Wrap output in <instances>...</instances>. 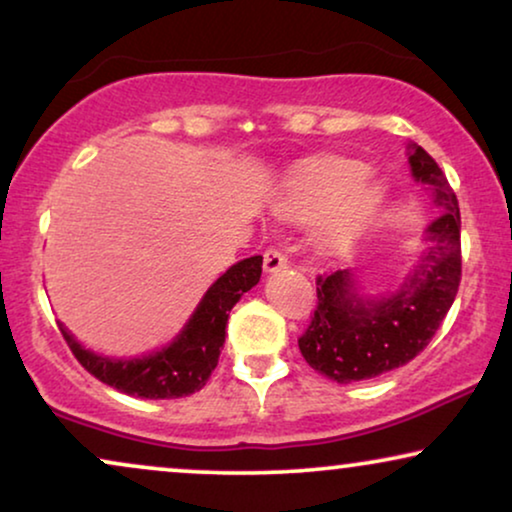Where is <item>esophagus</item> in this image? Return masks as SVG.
I'll list each match as a JSON object with an SVG mask.
<instances>
[{
    "mask_svg": "<svg viewBox=\"0 0 512 512\" xmlns=\"http://www.w3.org/2000/svg\"><path fill=\"white\" fill-rule=\"evenodd\" d=\"M263 268H265V272H277V270L286 268V256L279 249L270 247L263 254Z\"/></svg>",
    "mask_w": 512,
    "mask_h": 512,
    "instance_id": "1",
    "label": "esophagus"
}]
</instances>
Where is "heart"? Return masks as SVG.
Returning <instances> with one entry per match:
<instances>
[{
  "label": "heart",
  "instance_id": "obj_1",
  "mask_svg": "<svg viewBox=\"0 0 512 512\" xmlns=\"http://www.w3.org/2000/svg\"><path fill=\"white\" fill-rule=\"evenodd\" d=\"M366 179V167L352 160H328L300 174L277 198V212L296 223L317 221V244L342 251L366 233L384 202V188Z\"/></svg>",
  "mask_w": 512,
  "mask_h": 512
}]
</instances>
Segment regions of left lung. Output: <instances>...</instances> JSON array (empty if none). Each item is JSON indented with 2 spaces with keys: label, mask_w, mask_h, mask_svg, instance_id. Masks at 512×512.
<instances>
[{
  "label": "left lung",
  "mask_w": 512,
  "mask_h": 512,
  "mask_svg": "<svg viewBox=\"0 0 512 512\" xmlns=\"http://www.w3.org/2000/svg\"><path fill=\"white\" fill-rule=\"evenodd\" d=\"M412 177L429 186L443 214L426 230L429 247L401 289L377 300L359 296L354 275L317 277V307L298 338L305 361L328 380L352 384L384 375L415 359L450 312L461 282V216L457 195L436 160L410 144Z\"/></svg>",
  "instance_id": "1"
}]
</instances>
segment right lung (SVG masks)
<instances>
[{
	"instance_id": "1",
	"label": "right lung",
	"mask_w": 512,
	"mask_h": 512,
	"mask_svg": "<svg viewBox=\"0 0 512 512\" xmlns=\"http://www.w3.org/2000/svg\"><path fill=\"white\" fill-rule=\"evenodd\" d=\"M263 256H251L228 268L195 307L177 338L170 345L142 359H109L81 347L74 335L60 324L62 338L83 368L97 380L128 396L137 398H181L205 387L209 375L219 363L226 342L228 312L258 284Z\"/></svg>"
}]
</instances>
